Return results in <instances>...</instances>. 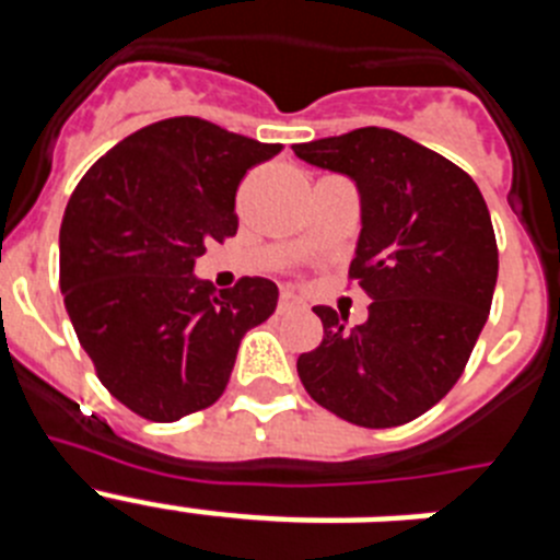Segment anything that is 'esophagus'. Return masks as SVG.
Masks as SVG:
<instances>
[{"label": "esophagus", "instance_id": "34e87169", "mask_svg": "<svg viewBox=\"0 0 560 560\" xmlns=\"http://www.w3.org/2000/svg\"><path fill=\"white\" fill-rule=\"evenodd\" d=\"M291 308H303V300H300L294 291L283 289L280 291V311H291Z\"/></svg>", "mask_w": 560, "mask_h": 560}]
</instances>
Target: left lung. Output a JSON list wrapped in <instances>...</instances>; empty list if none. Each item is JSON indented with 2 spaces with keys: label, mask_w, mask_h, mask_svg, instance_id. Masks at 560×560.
<instances>
[{
  "label": "left lung",
  "mask_w": 560,
  "mask_h": 560,
  "mask_svg": "<svg viewBox=\"0 0 560 560\" xmlns=\"http://www.w3.org/2000/svg\"><path fill=\"white\" fill-rule=\"evenodd\" d=\"M294 153L359 185L348 280L373 300L355 328L316 305L325 336L296 373L336 418L404 427L446 398L488 323L499 271L491 212L463 167L389 128L300 142Z\"/></svg>",
  "instance_id": "1"
}]
</instances>
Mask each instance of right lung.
I'll use <instances>...</instances> for the list:
<instances>
[{
  "mask_svg": "<svg viewBox=\"0 0 560 560\" xmlns=\"http://www.w3.org/2000/svg\"><path fill=\"white\" fill-rule=\"evenodd\" d=\"M280 151L201 117H167L78 182L61 224L63 305L101 384L133 415L173 423L212 407L246 330L275 314L266 277L215 294L192 266L235 235L237 185Z\"/></svg>",
  "mask_w": 560,
  "mask_h": 560,
  "instance_id": "obj_1",
  "label": "right lung"
}]
</instances>
